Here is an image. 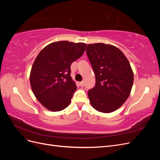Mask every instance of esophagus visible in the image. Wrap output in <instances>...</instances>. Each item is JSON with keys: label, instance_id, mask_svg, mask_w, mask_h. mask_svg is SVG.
I'll list each match as a JSON object with an SVG mask.
<instances>
[{"label": "esophagus", "instance_id": "obj_1", "mask_svg": "<svg viewBox=\"0 0 160 160\" xmlns=\"http://www.w3.org/2000/svg\"><path fill=\"white\" fill-rule=\"evenodd\" d=\"M79 84H80V85H81V87H84V85H85V83H84V81H82V82H81V83H80Z\"/></svg>", "mask_w": 160, "mask_h": 160}]
</instances>
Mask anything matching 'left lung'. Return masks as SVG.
Listing matches in <instances>:
<instances>
[{
    "label": "left lung",
    "mask_w": 160,
    "mask_h": 160,
    "mask_svg": "<svg viewBox=\"0 0 160 160\" xmlns=\"http://www.w3.org/2000/svg\"><path fill=\"white\" fill-rule=\"evenodd\" d=\"M95 75V86L89 90L91 105L102 113H111L129 98L133 72L126 57L118 47L104 43L89 44L86 48Z\"/></svg>",
    "instance_id": "1"
}]
</instances>
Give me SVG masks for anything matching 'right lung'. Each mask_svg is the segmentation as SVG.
Segmentation results:
<instances>
[{
	"label": "right lung",
	"mask_w": 160,
	"mask_h": 160,
	"mask_svg": "<svg viewBox=\"0 0 160 160\" xmlns=\"http://www.w3.org/2000/svg\"><path fill=\"white\" fill-rule=\"evenodd\" d=\"M86 44L67 41L52 42L38 53L30 73L31 89L37 99L48 110L59 111L68 107L75 83L71 65L85 51Z\"/></svg>",
	"instance_id": "1"
}]
</instances>
